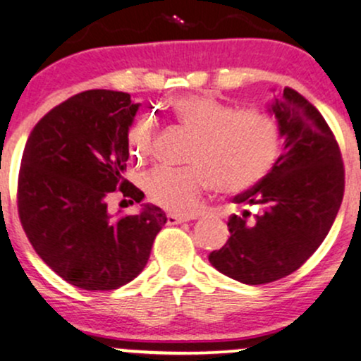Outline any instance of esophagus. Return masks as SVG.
Returning a JSON list of instances; mask_svg holds the SVG:
<instances>
[{
  "instance_id": "obj_1",
  "label": "esophagus",
  "mask_w": 361,
  "mask_h": 361,
  "mask_svg": "<svg viewBox=\"0 0 361 361\" xmlns=\"http://www.w3.org/2000/svg\"><path fill=\"white\" fill-rule=\"evenodd\" d=\"M186 221H190V219L183 217V215H176V214H168L166 215L168 226H178V224H183Z\"/></svg>"
}]
</instances>
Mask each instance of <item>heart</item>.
<instances>
[{"mask_svg": "<svg viewBox=\"0 0 361 361\" xmlns=\"http://www.w3.org/2000/svg\"><path fill=\"white\" fill-rule=\"evenodd\" d=\"M181 127L195 135L190 168H156L142 180L152 204L176 215H192L212 186L238 195L261 183L281 152V132L275 117L258 109L235 106L209 93H188L169 103ZM154 142V126L139 118L127 132L130 152L146 157Z\"/></svg>", "mask_w": 361, "mask_h": 361, "instance_id": "heart-1", "label": "heart"}]
</instances>
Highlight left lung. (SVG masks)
Listing matches in <instances>:
<instances>
[{
  "instance_id": "obj_1",
  "label": "left lung",
  "mask_w": 361,
  "mask_h": 361,
  "mask_svg": "<svg viewBox=\"0 0 361 361\" xmlns=\"http://www.w3.org/2000/svg\"><path fill=\"white\" fill-rule=\"evenodd\" d=\"M270 111L285 139L283 152L261 183L234 197L261 212L231 215V238L209 255L214 268L246 285L299 270L324 241L345 193L341 152L316 106L285 88Z\"/></svg>"
}]
</instances>
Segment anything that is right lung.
I'll use <instances>...</instances> for the list:
<instances>
[{
    "mask_svg": "<svg viewBox=\"0 0 361 361\" xmlns=\"http://www.w3.org/2000/svg\"><path fill=\"white\" fill-rule=\"evenodd\" d=\"M140 103L122 91L90 90L37 122L22 156L18 215L37 255L61 279L82 290H115L147 264L166 214L144 205L137 215H111L118 192L144 198L123 178L127 132Z\"/></svg>",
    "mask_w": 361,
    "mask_h": 361,
    "instance_id": "right-lung-1",
    "label": "right lung"
}]
</instances>
